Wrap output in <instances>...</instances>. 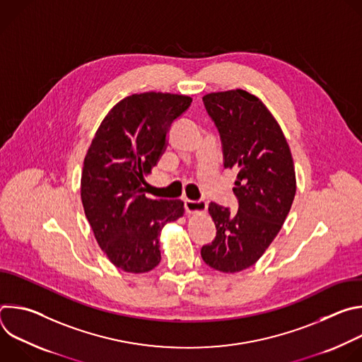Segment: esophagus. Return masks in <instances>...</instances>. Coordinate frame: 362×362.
I'll return each instance as SVG.
<instances>
[{"label":"esophagus","instance_id":"34e87169","mask_svg":"<svg viewBox=\"0 0 362 362\" xmlns=\"http://www.w3.org/2000/svg\"><path fill=\"white\" fill-rule=\"evenodd\" d=\"M208 209V203L203 202V200H185V211L187 215H202Z\"/></svg>","mask_w":362,"mask_h":362}]
</instances>
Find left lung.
Returning a JSON list of instances; mask_svg holds the SVG:
<instances>
[{
  "instance_id": "left-lung-1",
  "label": "left lung",
  "mask_w": 362,
  "mask_h": 362,
  "mask_svg": "<svg viewBox=\"0 0 362 362\" xmlns=\"http://www.w3.org/2000/svg\"><path fill=\"white\" fill-rule=\"evenodd\" d=\"M203 103L221 133L225 168L238 169L239 209L209 203L216 238L200 255L211 268L236 274L259 261L279 233L296 192L295 166L279 123L256 95L236 88L206 94Z\"/></svg>"
}]
</instances>
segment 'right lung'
<instances>
[{
	"mask_svg": "<svg viewBox=\"0 0 362 362\" xmlns=\"http://www.w3.org/2000/svg\"><path fill=\"white\" fill-rule=\"evenodd\" d=\"M192 97L147 91L120 100L103 119L86 153L80 193L86 218L109 261L132 274L160 262V233L185 214L182 200L148 199L146 176L168 146L172 123Z\"/></svg>",
	"mask_w": 362,
	"mask_h": 362,
	"instance_id": "add662e5",
	"label": "right lung"
}]
</instances>
